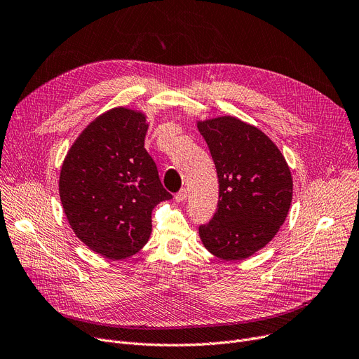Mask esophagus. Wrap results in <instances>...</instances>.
Masks as SVG:
<instances>
[{
  "instance_id": "1",
  "label": "esophagus",
  "mask_w": 359,
  "mask_h": 359,
  "mask_svg": "<svg viewBox=\"0 0 359 359\" xmlns=\"http://www.w3.org/2000/svg\"><path fill=\"white\" fill-rule=\"evenodd\" d=\"M186 196H187L186 189H180V191L175 195V199H176V202H184V201H186Z\"/></svg>"
}]
</instances>
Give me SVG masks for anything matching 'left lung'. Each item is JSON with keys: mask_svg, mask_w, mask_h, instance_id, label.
<instances>
[{"mask_svg": "<svg viewBox=\"0 0 359 359\" xmlns=\"http://www.w3.org/2000/svg\"><path fill=\"white\" fill-rule=\"evenodd\" d=\"M219 183L211 221L199 225L214 256L240 260L265 248L284 224L292 201L290 167L278 147L257 128L222 116L198 122Z\"/></svg>", "mask_w": 359, "mask_h": 359, "instance_id": "8db88e82", "label": "left lung"}]
</instances>
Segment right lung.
Listing matches in <instances>:
<instances>
[{
    "label": "right lung",
    "mask_w": 359,
    "mask_h": 359,
    "mask_svg": "<svg viewBox=\"0 0 359 359\" xmlns=\"http://www.w3.org/2000/svg\"><path fill=\"white\" fill-rule=\"evenodd\" d=\"M140 111L111 109L94 119L64 160L60 196L74 233L96 253L125 259L151 234V211L172 199L144 148Z\"/></svg>",
    "instance_id": "right-lung-1"
}]
</instances>
